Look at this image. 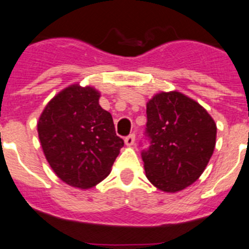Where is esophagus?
I'll return each mask as SVG.
<instances>
[{"instance_id":"esophagus-1","label":"esophagus","mask_w":249,"mask_h":249,"mask_svg":"<svg viewBox=\"0 0 249 249\" xmlns=\"http://www.w3.org/2000/svg\"><path fill=\"white\" fill-rule=\"evenodd\" d=\"M125 144H126V146H132V144L135 143V134H131V135H129V136H126L125 137Z\"/></svg>"}]
</instances>
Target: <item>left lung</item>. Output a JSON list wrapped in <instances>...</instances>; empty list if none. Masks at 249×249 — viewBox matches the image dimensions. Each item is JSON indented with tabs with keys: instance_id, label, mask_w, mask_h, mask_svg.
<instances>
[{
	"instance_id": "obj_1",
	"label": "left lung",
	"mask_w": 249,
	"mask_h": 249,
	"mask_svg": "<svg viewBox=\"0 0 249 249\" xmlns=\"http://www.w3.org/2000/svg\"><path fill=\"white\" fill-rule=\"evenodd\" d=\"M142 152L146 176L164 192H178L195 182L214 152L216 124L199 103L178 91L160 92L147 102Z\"/></svg>"
}]
</instances>
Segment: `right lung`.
I'll use <instances>...</instances> for the list:
<instances>
[{"label": "right lung", "mask_w": 249, "mask_h": 249, "mask_svg": "<svg viewBox=\"0 0 249 249\" xmlns=\"http://www.w3.org/2000/svg\"><path fill=\"white\" fill-rule=\"evenodd\" d=\"M98 100L96 89L74 84L55 95L38 118L48 164L60 180L78 189H90L107 178L124 146Z\"/></svg>", "instance_id": "1"}]
</instances>
